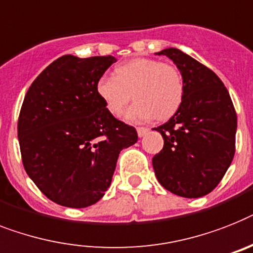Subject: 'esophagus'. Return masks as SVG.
<instances>
[{
	"instance_id": "obj_1",
	"label": "esophagus",
	"mask_w": 253,
	"mask_h": 253,
	"mask_svg": "<svg viewBox=\"0 0 253 253\" xmlns=\"http://www.w3.org/2000/svg\"><path fill=\"white\" fill-rule=\"evenodd\" d=\"M137 133H138V137H143L149 133V128H143V126H138L137 128Z\"/></svg>"
}]
</instances>
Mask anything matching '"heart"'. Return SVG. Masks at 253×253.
I'll return each instance as SVG.
<instances>
[{"label": "heart", "instance_id": "b5f03b06", "mask_svg": "<svg viewBox=\"0 0 253 253\" xmlns=\"http://www.w3.org/2000/svg\"><path fill=\"white\" fill-rule=\"evenodd\" d=\"M131 93L135 102L125 112V120H167L181 107L185 84L176 67L151 58H135L119 64L115 76L103 75L97 81L98 97L114 116L122 114Z\"/></svg>", "mask_w": 253, "mask_h": 253}]
</instances>
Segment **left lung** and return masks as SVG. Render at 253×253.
Masks as SVG:
<instances>
[{
  "label": "left lung",
  "mask_w": 253,
  "mask_h": 253,
  "mask_svg": "<svg viewBox=\"0 0 253 253\" xmlns=\"http://www.w3.org/2000/svg\"><path fill=\"white\" fill-rule=\"evenodd\" d=\"M155 54L173 60L185 84L178 111L154 128L164 139L163 150L152 158L155 176L179 197H204L220 183L234 158V106L218 76L198 60L174 47Z\"/></svg>",
  "instance_id": "obj_1"
}]
</instances>
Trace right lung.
<instances>
[{
	"instance_id": "add662e5",
	"label": "right lung",
	"mask_w": 253,
	"mask_h": 253,
	"mask_svg": "<svg viewBox=\"0 0 253 253\" xmlns=\"http://www.w3.org/2000/svg\"><path fill=\"white\" fill-rule=\"evenodd\" d=\"M116 62L112 55H63L27 91L18 138L27 174L59 206L85 208L111 185L119 154L138 135L115 119L97 94V81Z\"/></svg>"
}]
</instances>
